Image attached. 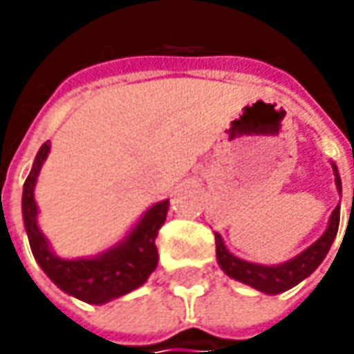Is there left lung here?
<instances>
[{
	"mask_svg": "<svg viewBox=\"0 0 354 354\" xmlns=\"http://www.w3.org/2000/svg\"><path fill=\"white\" fill-rule=\"evenodd\" d=\"M333 165V175H335V185L341 193V177H339V171L337 165ZM339 216H341V207L337 205L335 211L331 212V218H329V225L327 230L323 232V236L319 240H315L307 250L301 254H297L295 258L283 262L278 266H262V264H252L246 260H240L234 254L226 250L225 242L221 234H214V242H216V260L218 266L223 268L226 276H230L232 279H238L246 286H250L258 292L270 293V295H276V293L286 292L293 286H297L299 281H304L307 276H311L317 266L325 260L327 252L333 244L335 236H337V230H339Z\"/></svg>",
	"mask_w": 354,
	"mask_h": 354,
	"instance_id": "left-lung-1",
	"label": "left lung"
}]
</instances>
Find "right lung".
Returning <instances> with one entry per match:
<instances>
[{
  "label": "right lung",
  "instance_id": "right-lung-1",
  "mask_svg": "<svg viewBox=\"0 0 354 354\" xmlns=\"http://www.w3.org/2000/svg\"><path fill=\"white\" fill-rule=\"evenodd\" d=\"M48 151L50 142L43 143L35 157L31 173L27 175L23 185V223L35 260L62 292L92 306H102L106 301H112L120 295H126L131 290L140 288L156 270V238L159 228L165 223L169 201H161L147 209L128 236L102 254L76 260L59 258L50 250L47 238L43 236L37 225L39 211L35 203V183Z\"/></svg>",
  "mask_w": 354,
  "mask_h": 354
}]
</instances>
